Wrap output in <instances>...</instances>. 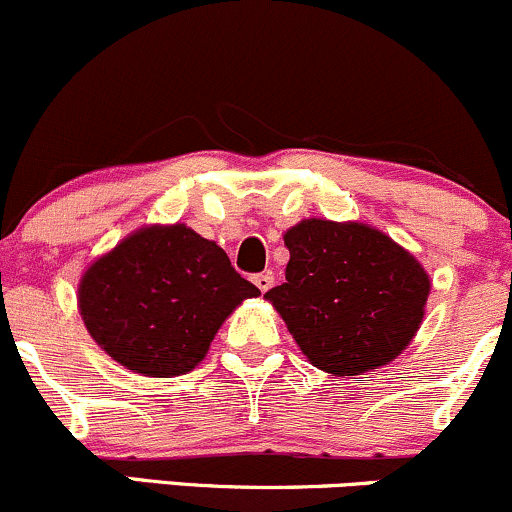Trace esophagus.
<instances>
[{"label":"esophagus","instance_id":"obj_1","mask_svg":"<svg viewBox=\"0 0 512 512\" xmlns=\"http://www.w3.org/2000/svg\"><path fill=\"white\" fill-rule=\"evenodd\" d=\"M252 282H255V286L262 291V294H267V291L272 289L274 277H272V272H262V274H255V277H252Z\"/></svg>","mask_w":512,"mask_h":512}]
</instances>
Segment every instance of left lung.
<instances>
[{
    "instance_id": "8db88e82",
    "label": "left lung",
    "mask_w": 512,
    "mask_h": 512,
    "mask_svg": "<svg viewBox=\"0 0 512 512\" xmlns=\"http://www.w3.org/2000/svg\"><path fill=\"white\" fill-rule=\"evenodd\" d=\"M284 245L286 282L265 299L313 367L345 379L411 345L432 289L413 252L369 223L328 218H303Z\"/></svg>"
}]
</instances>
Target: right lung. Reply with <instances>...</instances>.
<instances>
[{"instance_id":"right-lung-1","label":"right lung","mask_w":512,"mask_h":512,"mask_svg":"<svg viewBox=\"0 0 512 512\" xmlns=\"http://www.w3.org/2000/svg\"><path fill=\"white\" fill-rule=\"evenodd\" d=\"M260 289L223 247L184 223H153L82 272L77 308L101 350L131 372L170 379L204 362L218 328Z\"/></svg>"}]
</instances>
